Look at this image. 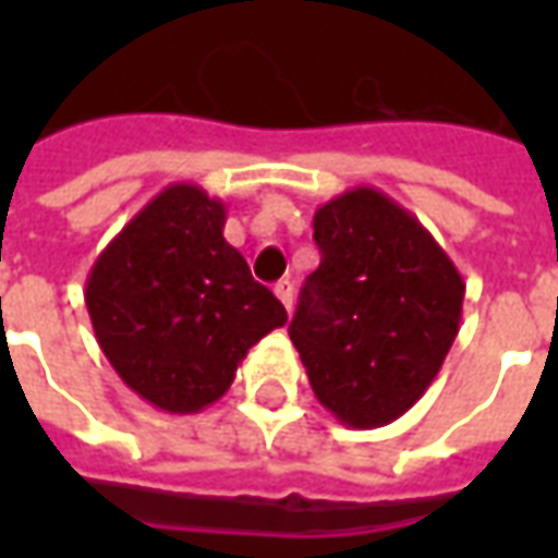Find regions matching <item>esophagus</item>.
Masks as SVG:
<instances>
[{
    "instance_id": "1",
    "label": "esophagus",
    "mask_w": 558,
    "mask_h": 558,
    "mask_svg": "<svg viewBox=\"0 0 558 558\" xmlns=\"http://www.w3.org/2000/svg\"><path fill=\"white\" fill-rule=\"evenodd\" d=\"M292 280H278V283H275V295H278L280 299V304H283V307H287V311H292Z\"/></svg>"
}]
</instances>
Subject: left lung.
Listing matches in <instances>:
<instances>
[{"mask_svg":"<svg viewBox=\"0 0 558 558\" xmlns=\"http://www.w3.org/2000/svg\"><path fill=\"white\" fill-rule=\"evenodd\" d=\"M314 242L323 259L304 280L290 340L340 424L386 427L439 374L466 283L421 220L367 184L316 208Z\"/></svg>","mask_w":558,"mask_h":558,"instance_id":"left-lung-1","label":"left lung"}]
</instances>
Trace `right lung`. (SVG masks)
Wrapping results in <instances>:
<instances>
[{"mask_svg":"<svg viewBox=\"0 0 558 558\" xmlns=\"http://www.w3.org/2000/svg\"><path fill=\"white\" fill-rule=\"evenodd\" d=\"M227 206L167 184L95 259L86 307L98 347L134 395L191 415L227 395L247 350L287 323L223 239Z\"/></svg>","mask_w":558,"mask_h":558,"instance_id":"1","label":"right lung"}]
</instances>
